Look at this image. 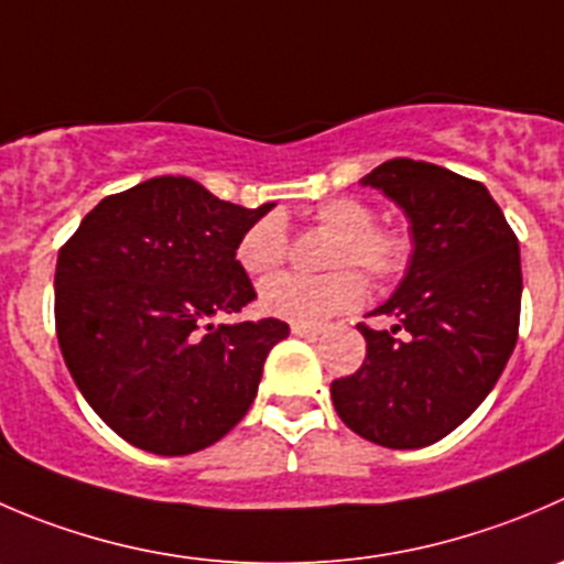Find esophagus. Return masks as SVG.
Returning a JSON list of instances; mask_svg holds the SVG:
<instances>
[{
    "label": "esophagus",
    "mask_w": 564,
    "mask_h": 564,
    "mask_svg": "<svg viewBox=\"0 0 564 564\" xmlns=\"http://www.w3.org/2000/svg\"><path fill=\"white\" fill-rule=\"evenodd\" d=\"M292 333L300 338H316L322 333L319 325H292Z\"/></svg>",
    "instance_id": "esophagus-1"
}]
</instances>
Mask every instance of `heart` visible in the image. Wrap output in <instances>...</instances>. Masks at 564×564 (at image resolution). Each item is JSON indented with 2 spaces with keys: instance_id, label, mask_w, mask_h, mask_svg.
I'll use <instances>...</instances> for the list:
<instances>
[{
  "instance_id": "heart-1",
  "label": "heart",
  "mask_w": 564,
  "mask_h": 564,
  "mask_svg": "<svg viewBox=\"0 0 564 564\" xmlns=\"http://www.w3.org/2000/svg\"><path fill=\"white\" fill-rule=\"evenodd\" d=\"M314 223L333 234V270L360 267L377 283L404 275L413 259V239L397 226H375V212L358 198H333L316 206ZM289 253L286 226L281 215H264L242 231L237 261L248 275H270ZM366 300V281L358 270H338L325 278L275 275L261 283L259 305L264 314L292 325H322L330 316L358 308Z\"/></svg>"
}]
</instances>
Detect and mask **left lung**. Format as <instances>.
Instances as JSON below:
<instances>
[{"label": "left lung", "mask_w": 564, "mask_h": 564, "mask_svg": "<svg viewBox=\"0 0 564 564\" xmlns=\"http://www.w3.org/2000/svg\"><path fill=\"white\" fill-rule=\"evenodd\" d=\"M408 215L413 259L391 300L360 322L366 358L330 382L352 433L388 449L446 438L505 371L521 322V250L485 184L415 160L364 176Z\"/></svg>", "instance_id": "8db88e82"}]
</instances>
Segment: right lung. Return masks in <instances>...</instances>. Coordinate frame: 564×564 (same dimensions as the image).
I'll list each match as a JSON object with an SVG mask.
<instances>
[{
	"instance_id": "obj_1",
	"label": "right lung",
	"mask_w": 564,
	"mask_h": 564,
	"mask_svg": "<svg viewBox=\"0 0 564 564\" xmlns=\"http://www.w3.org/2000/svg\"><path fill=\"white\" fill-rule=\"evenodd\" d=\"M259 209L160 176L107 195L59 248L54 325L82 397L131 446L176 457L237 427L281 319L212 325L256 289L237 261Z\"/></svg>"
}]
</instances>
